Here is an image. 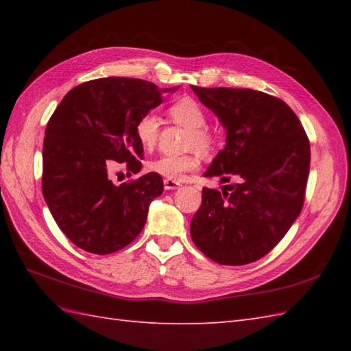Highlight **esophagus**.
<instances>
[{
  "label": "esophagus",
  "mask_w": 351,
  "mask_h": 351,
  "mask_svg": "<svg viewBox=\"0 0 351 351\" xmlns=\"http://www.w3.org/2000/svg\"><path fill=\"white\" fill-rule=\"evenodd\" d=\"M181 187V182H178V181H175V180H164V189L166 190H176V189H180Z\"/></svg>",
  "instance_id": "34e87169"
}]
</instances>
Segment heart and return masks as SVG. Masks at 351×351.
<instances>
[{
  "label": "heart",
  "mask_w": 351,
  "mask_h": 351,
  "mask_svg": "<svg viewBox=\"0 0 351 351\" xmlns=\"http://www.w3.org/2000/svg\"><path fill=\"white\" fill-rule=\"evenodd\" d=\"M167 113L175 123L187 128L185 136V149H196L181 155H161L149 162L147 169L166 176L169 180H180L187 171L196 170L200 164V152L202 155H211L217 147V136L208 128V114L200 104L193 98H181L171 104ZM160 119L152 111L141 114L136 125L134 134L143 149L155 147L160 137ZM199 152L197 153V151Z\"/></svg>",
  "instance_id": "b5f03b06"
}]
</instances>
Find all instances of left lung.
<instances>
[{"mask_svg":"<svg viewBox=\"0 0 351 351\" xmlns=\"http://www.w3.org/2000/svg\"><path fill=\"white\" fill-rule=\"evenodd\" d=\"M191 90L226 128V146L205 176L238 181L221 191L204 187L202 205L191 219V238L217 264L255 263L302 213L309 138L294 111L276 96L252 88L191 86Z\"/></svg>","mask_w":351,"mask_h":351,"instance_id":"left-lung-1","label":"left lung"}]
</instances>
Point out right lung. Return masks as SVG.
I'll use <instances>...</instances> for the list:
<instances>
[{"mask_svg":"<svg viewBox=\"0 0 351 351\" xmlns=\"http://www.w3.org/2000/svg\"><path fill=\"white\" fill-rule=\"evenodd\" d=\"M160 88L145 80L108 77L73 87L48 121L43 140L42 193L62 232L86 252L108 255L132 243L162 190L158 173L114 185L117 162L137 173L143 147L137 119L158 107Z\"/></svg>","mask_w":351,"mask_h":351,"instance_id":"obj_1","label":"right lung"}]
</instances>
